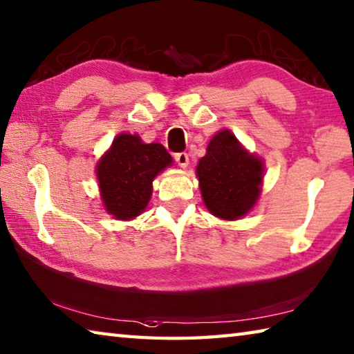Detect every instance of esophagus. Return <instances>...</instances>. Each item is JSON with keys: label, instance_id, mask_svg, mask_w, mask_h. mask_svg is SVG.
<instances>
[{"label": "esophagus", "instance_id": "34e87169", "mask_svg": "<svg viewBox=\"0 0 354 354\" xmlns=\"http://www.w3.org/2000/svg\"><path fill=\"white\" fill-rule=\"evenodd\" d=\"M175 160H176V164L179 165V167H183V169H185V167L189 165V155L185 151H183V153H176L175 155Z\"/></svg>", "mask_w": 354, "mask_h": 354}]
</instances>
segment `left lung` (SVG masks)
<instances>
[{
  "instance_id": "obj_1",
  "label": "left lung",
  "mask_w": 354,
  "mask_h": 354,
  "mask_svg": "<svg viewBox=\"0 0 354 354\" xmlns=\"http://www.w3.org/2000/svg\"><path fill=\"white\" fill-rule=\"evenodd\" d=\"M196 175L205 207L223 220H236L259 199L263 164L243 149L232 133L223 130L212 138Z\"/></svg>"
}]
</instances>
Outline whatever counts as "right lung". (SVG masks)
Returning a JSON list of instances; mask_svg holds the SVG:
<instances>
[{"instance_id": "right-lung-1", "label": "right lung", "mask_w": 354, "mask_h": 354, "mask_svg": "<svg viewBox=\"0 0 354 354\" xmlns=\"http://www.w3.org/2000/svg\"><path fill=\"white\" fill-rule=\"evenodd\" d=\"M171 164L160 144H144L139 136L119 134L97 165V181L108 214L118 220L140 215L150 201L153 179Z\"/></svg>"}]
</instances>
